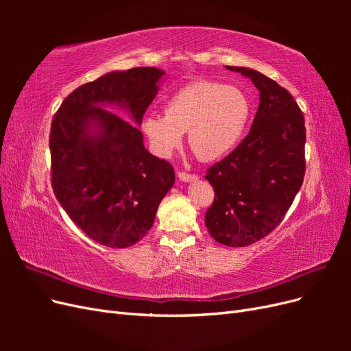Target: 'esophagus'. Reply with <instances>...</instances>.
<instances>
[{"instance_id":"esophagus-1","label":"esophagus","mask_w":351,"mask_h":351,"mask_svg":"<svg viewBox=\"0 0 351 351\" xmlns=\"http://www.w3.org/2000/svg\"><path fill=\"white\" fill-rule=\"evenodd\" d=\"M178 178L182 180V182L184 183H192V182H196V180L199 178L196 174H187V173H178Z\"/></svg>"}]
</instances>
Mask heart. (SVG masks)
Listing matches in <instances>:
<instances>
[{
    "label": "heart",
    "instance_id": "heart-1",
    "mask_svg": "<svg viewBox=\"0 0 351 351\" xmlns=\"http://www.w3.org/2000/svg\"><path fill=\"white\" fill-rule=\"evenodd\" d=\"M250 119V102L234 86L199 80L178 89L165 114H149L142 130L151 151L168 159L189 133V145L205 161H215L240 143Z\"/></svg>",
    "mask_w": 351,
    "mask_h": 351
}]
</instances>
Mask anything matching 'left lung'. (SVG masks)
Here are the masks:
<instances>
[{
  "label": "left lung",
  "instance_id": "obj_1",
  "mask_svg": "<svg viewBox=\"0 0 351 351\" xmlns=\"http://www.w3.org/2000/svg\"><path fill=\"white\" fill-rule=\"evenodd\" d=\"M226 69L252 80L259 107L244 141L208 169L215 199L205 226L218 243L244 247L268 236L299 193L306 129L299 105L277 82L247 67Z\"/></svg>",
  "mask_w": 351,
  "mask_h": 351
}]
</instances>
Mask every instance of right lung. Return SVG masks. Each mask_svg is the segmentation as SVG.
I'll return each mask as SVG.
<instances>
[{"mask_svg":"<svg viewBox=\"0 0 351 351\" xmlns=\"http://www.w3.org/2000/svg\"><path fill=\"white\" fill-rule=\"evenodd\" d=\"M164 76L156 67L110 71L73 90L52 120L56 197L102 246L124 249L142 240L174 186L173 167L146 151L139 130Z\"/></svg>","mask_w":351,"mask_h":351,"instance_id":"obj_1","label":"right lung"}]
</instances>
